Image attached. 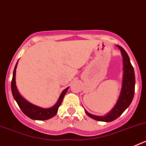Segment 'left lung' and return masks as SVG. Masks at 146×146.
Returning <instances> with one entry per match:
<instances>
[{
  "mask_svg": "<svg viewBox=\"0 0 146 146\" xmlns=\"http://www.w3.org/2000/svg\"><path fill=\"white\" fill-rule=\"evenodd\" d=\"M117 47L121 50V55L123 58V78H122L121 93L116 104H115L113 109L105 115L103 116L95 115L89 113L85 110V112L89 117L96 121L110 122L118 118L126 110V108H128L134 97L135 86L134 69L126 51L119 45H117Z\"/></svg>",
  "mask_w": 146,
  "mask_h": 146,
  "instance_id": "1",
  "label": "left lung"
}]
</instances>
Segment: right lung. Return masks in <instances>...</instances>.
Returning a JSON list of instances; mask_svg holds the SVG:
<instances>
[{
    "mask_svg": "<svg viewBox=\"0 0 146 146\" xmlns=\"http://www.w3.org/2000/svg\"><path fill=\"white\" fill-rule=\"evenodd\" d=\"M17 64L18 61L17 62L16 66H15V69H14V72H13L12 80H11V92H12V95L15 98V101L17 102L23 113L25 115H27L28 118H31L33 120H38V121H44V120L50 119V118L55 116L56 113H58V108L61 104L63 99L65 96L66 93L68 91L69 87L66 88L62 91L58 102L52 108H42L35 105V104H31L20 95L17 88L15 76H16V69L17 66Z\"/></svg>",
    "mask_w": 146,
    "mask_h": 146,
    "instance_id": "1",
    "label": "right lung"
}]
</instances>
